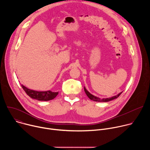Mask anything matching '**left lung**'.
Here are the masks:
<instances>
[{
    "mask_svg": "<svg viewBox=\"0 0 150 150\" xmlns=\"http://www.w3.org/2000/svg\"><path fill=\"white\" fill-rule=\"evenodd\" d=\"M84 91H85V93H86L87 96H88V97L90 100H93V101H98V102H108V101H111V100H114V99H115V98H117L122 94V92H121V93H119L117 95L115 96H113V97H112L106 98H103V99H101V98H99V97H96V96H93V94H90V93L86 90V88H85V87H84Z\"/></svg>",
    "mask_w": 150,
    "mask_h": 150,
    "instance_id": "obj_1",
    "label": "left lung"
}]
</instances>
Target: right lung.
<instances>
[{"mask_svg":"<svg viewBox=\"0 0 150 150\" xmlns=\"http://www.w3.org/2000/svg\"><path fill=\"white\" fill-rule=\"evenodd\" d=\"M21 87H22L27 94L31 98L36 99L39 101H49L53 100L59 93V92H53L50 90L47 91H34L27 88L23 85H21Z\"/></svg>","mask_w":150,"mask_h":150,"instance_id":"right-lung-1","label":"right lung"}]
</instances>
